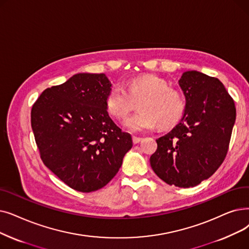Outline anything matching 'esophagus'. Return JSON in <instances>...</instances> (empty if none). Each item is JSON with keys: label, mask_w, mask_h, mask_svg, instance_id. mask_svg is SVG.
Masks as SVG:
<instances>
[{"label": "esophagus", "mask_w": 249, "mask_h": 249, "mask_svg": "<svg viewBox=\"0 0 249 249\" xmlns=\"http://www.w3.org/2000/svg\"><path fill=\"white\" fill-rule=\"evenodd\" d=\"M142 137H138V136H132V140H133V143H138L140 140H142Z\"/></svg>", "instance_id": "esophagus-1"}]
</instances>
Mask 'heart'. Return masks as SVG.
I'll list each match as a JSON object with an SVG mask.
<instances>
[{
    "instance_id": "b5f03b06",
    "label": "heart",
    "mask_w": 249,
    "mask_h": 249,
    "mask_svg": "<svg viewBox=\"0 0 249 249\" xmlns=\"http://www.w3.org/2000/svg\"><path fill=\"white\" fill-rule=\"evenodd\" d=\"M139 103V112L127 118L124 125L133 132L148 131L158 124L169 128L184 115L186 102L178 90L156 75H143L126 83L113 85L106 96L107 110L119 120L126 118Z\"/></svg>"
}]
</instances>
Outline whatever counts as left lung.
I'll return each instance as SVG.
<instances>
[{
	"instance_id": "1",
	"label": "left lung",
	"mask_w": 249,
	"mask_h": 249,
	"mask_svg": "<svg viewBox=\"0 0 249 249\" xmlns=\"http://www.w3.org/2000/svg\"><path fill=\"white\" fill-rule=\"evenodd\" d=\"M179 85L186 99L181 122L157 139L149 161L169 185L189 188L210 178L227 153L236 107L223 83L198 71L182 74Z\"/></svg>"
}]
</instances>
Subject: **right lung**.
<instances>
[{"instance_id": "obj_1", "label": "right lung", "mask_w": 249, "mask_h": 249, "mask_svg": "<svg viewBox=\"0 0 249 249\" xmlns=\"http://www.w3.org/2000/svg\"><path fill=\"white\" fill-rule=\"evenodd\" d=\"M111 82L104 73L75 74L42 91L31 109V127L44 164L80 192L106 186L118 173L131 135L106 107Z\"/></svg>"}]
</instances>
